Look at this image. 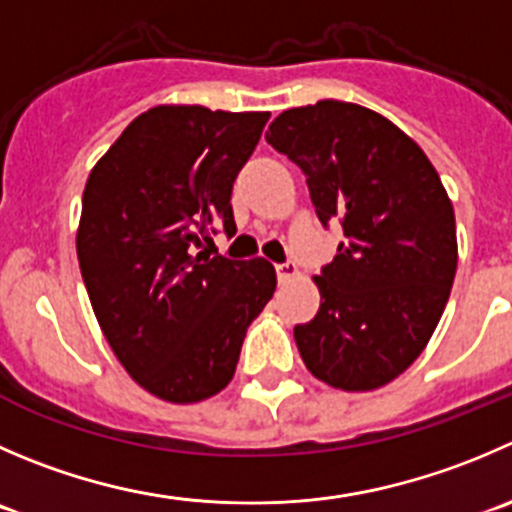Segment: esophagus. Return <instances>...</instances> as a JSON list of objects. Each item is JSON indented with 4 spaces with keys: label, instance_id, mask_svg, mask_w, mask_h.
Returning <instances> with one entry per match:
<instances>
[{
    "label": "esophagus",
    "instance_id": "34e87169",
    "mask_svg": "<svg viewBox=\"0 0 512 512\" xmlns=\"http://www.w3.org/2000/svg\"><path fill=\"white\" fill-rule=\"evenodd\" d=\"M297 275H300V270H297L295 262H282V265H277V277H280V282L295 280Z\"/></svg>",
    "mask_w": 512,
    "mask_h": 512
}]
</instances>
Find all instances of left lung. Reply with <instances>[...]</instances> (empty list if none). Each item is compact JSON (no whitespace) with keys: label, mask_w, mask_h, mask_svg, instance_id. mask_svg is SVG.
<instances>
[{"label":"left lung","mask_w":512,"mask_h":512,"mask_svg":"<svg viewBox=\"0 0 512 512\" xmlns=\"http://www.w3.org/2000/svg\"><path fill=\"white\" fill-rule=\"evenodd\" d=\"M265 140L305 172L322 225L345 232L312 277L315 320L295 327L302 362L345 393L382 388L418 360L450 297L453 202L418 142L362 104L285 109Z\"/></svg>","instance_id":"8db88e82"}]
</instances>
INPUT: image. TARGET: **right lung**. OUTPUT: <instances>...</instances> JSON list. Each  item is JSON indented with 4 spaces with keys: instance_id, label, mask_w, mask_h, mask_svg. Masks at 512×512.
<instances>
[{
    "instance_id": "add662e5",
    "label": "right lung",
    "mask_w": 512,
    "mask_h": 512,
    "mask_svg": "<svg viewBox=\"0 0 512 512\" xmlns=\"http://www.w3.org/2000/svg\"><path fill=\"white\" fill-rule=\"evenodd\" d=\"M267 119L157 104L89 172L77 227L89 302L127 375L165 403L227 388L247 327L275 292L262 257L192 255L215 225L235 235L232 185Z\"/></svg>"
}]
</instances>
